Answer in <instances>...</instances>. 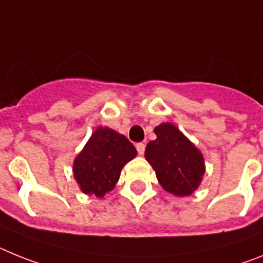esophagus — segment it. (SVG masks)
<instances>
[{
  "label": "esophagus",
  "instance_id": "34e87169",
  "mask_svg": "<svg viewBox=\"0 0 263 263\" xmlns=\"http://www.w3.org/2000/svg\"><path fill=\"white\" fill-rule=\"evenodd\" d=\"M136 149H138L139 155H144L145 145L143 144V143H138V144H136Z\"/></svg>",
  "mask_w": 263,
  "mask_h": 263
}]
</instances>
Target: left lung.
<instances>
[{
  "label": "left lung",
  "instance_id": "1",
  "mask_svg": "<svg viewBox=\"0 0 263 263\" xmlns=\"http://www.w3.org/2000/svg\"><path fill=\"white\" fill-rule=\"evenodd\" d=\"M156 140L145 148V159L156 172L160 185L176 196H189L205 172L200 151L171 123L155 128Z\"/></svg>",
  "mask_w": 263,
  "mask_h": 263
}]
</instances>
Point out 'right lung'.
<instances>
[{
    "label": "right lung",
    "mask_w": 263,
    "mask_h": 263,
    "mask_svg": "<svg viewBox=\"0 0 263 263\" xmlns=\"http://www.w3.org/2000/svg\"><path fill=\"white\" fill-rule=\"evenodd\" d=\"M136 156L128 139L111 128L99 127L74 161V176L82 192L103 197L112 191L122 168Z\"/></svg>",
    "instance_id": "1"
}]
</instances>
